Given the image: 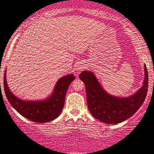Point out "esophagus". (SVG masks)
I'll use <instances>...</instances> for the list:
<instances>
[{
	"instance_id": "esophagus-1",
	"label": "esophagus",
	"mask_w": 154,
	"mask_h": 154,
	"mask_svg": "<svg viewBox=\"0 0 154 154\" xmlns=\"http://www.w3.org/2000/svg\"><path fill=\"white\" fill-rule=\"evenodd\" d=\"M82 69H83V65H77V67H75L76 74H77V75H78V74H79V72H80V71H81Z\"/></svg>"
}]
</instances>
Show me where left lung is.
<instances>
[{
	"label": "left lung",
	"mask_w": 154,
	"mask_h": 154,
	"mask_svg": "<svg viewBox=\"0 0 154 154\" xmlns=\"http://www.w3.org/2000/svg\"><path fill=\"white\" fill-rule=\"evenodd\" d=\"M79 78L85 83L87 101L94 118L107 124H117L132 116L144 103L148 91V72L144 65L142 86L128 97L112 96L106 92L91 71H82Z\"/></svg>",
	"instance_id": "1"
}]
</instances>
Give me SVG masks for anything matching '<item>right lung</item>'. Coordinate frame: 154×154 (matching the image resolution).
Returning a JSON list of instances; mask_svg holds the SVG:
<instances>
[{
	"label": "right lung",
	"mask_w": 154,
	"mask_h": 154,
	"mask_svg": "<svg viewBox=\"0 0 154 154\" xmlns=\"http://www.w3.org/2000/svg\"><path fill=\"white\" fill-rule=\"evenodd\" d=\"M75 79L73 74L65 75L57 82L54 89L46 99L29 101L18 98L10 91L4 75V90L10 105L24 118L36 122H48L58 118L64 107L66 92L69 85Z\"/></svg>",
	"instance_id": "1"
}]
</instances>
